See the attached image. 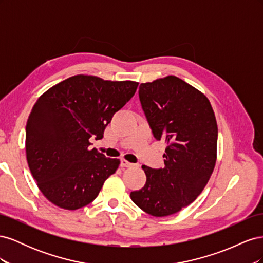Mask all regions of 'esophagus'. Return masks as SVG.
I'll return each instance as SVG.
<instances>
[{
    "mask_svg": "<svg viewBox=\"0 0 263 263\" xmlns=\"http://www.w3.org/2000/svg\"><path fill=\"white\" fill-rule=\"evenodd\" d=\"M121 165L125 166V168H130V166H133L134 164L132 162H128L127 160H125V159H121Z\"/></svg>",
    "mask_w": 263,
    "mask_h": 263,
    "instance_id": "1",
    "label": "esophagus"
}]
</instances>
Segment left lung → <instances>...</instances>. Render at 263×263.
<instances>
[{"mask_svg": "<svg viewBox=\"0 0 263 263\" xmlns=\"http://www.w3.org/2000/svg\"><path fill=\"white\" fill-rule=\"evenodd\" d=\"M141 107L154 136L164 140V168L142 165L147 181L130 193L139 209L156 217L190 205L212 176L217 154V123L209 99L178 77L139 86Z\"/></svg>", "mask_w": 263, "mask_h": 263, "instance_id": "1", "label": "left lung"}]
</instances>
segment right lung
<instances>
[{
  "label": "right lung",
  "mask_w": 263,
  "mask_h": 263,
  "mask_svg": "<svg viewBox=\"0 0 263 263\" xmlns=\"http://www.w3.org/2000/svg\"><path fill=\"white\" fill-rule=\"evenodd\" d=\"M137 86L134 81L78 74L37 100L26 124V158L47 200L73 211L97 198L121 161L91 149L89 139L103 138L113 115Z\"/></svg>",
  "instance_id": "add662e5"
}]
</instances>
